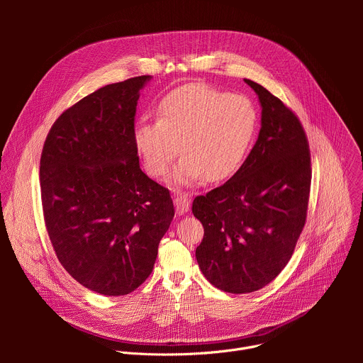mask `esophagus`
I'll return each instance as SVG.
<instances>
[{
    "instance_id": "obj_1",
    "label": "esophagus",
    "mask_w": 363,
    "mask_h": 363,
    "mask_svg": "<svg viewBox=\"0 0 363 363\" xmlns=\"http://www.w3.org/2000/svg\"><path fill=\"white\" fill-rule=\"evenodd\" d=\"M174 203H175V208H177V213L179 216L185 214L189 211V206H191V195H188L186 192H182V191H178L175 189L174 191Z\"/></svg>"
}]
</instances>
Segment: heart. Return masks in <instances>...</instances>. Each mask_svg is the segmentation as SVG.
I'll return each mask as SVG.
<instances>
[{
    "label": "heart",
    "mask_w": 363,
    "mask_h": 363,
    "mask_svg": "<svg viewBox=\"0 0 363 363\" xmlns=\"http://www.w3.org/2000/svg\"><path fill=\"white\" fill-rule=\"evenodd\" d=\"M157 115V121L135 126L136 152L146 172L160 178L181 147L174 181L184 185L205 175L214 182L233 177L247 158L258 122L247 96L205 84L172 90L160 101Z\"/></svg>",
    "instance_id": "1"
}]
</instances>
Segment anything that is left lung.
Returning <instances> with one entry per match:
<instances>
[{"mask_svg": "<svg viewBox=\"0 0 363 363\" xmlns=\"http://www.w3.org/2000/svg\"><path fill=\"white\" fill-rule=\"evenodd\" d=\"M262 129L241 168L194 199L203 227L198 266L217 289L241 294L263 289L286 267L307 217L312 162L306 132L291 109L255 82Z\"/></svg>", "mask_w": 363, "mask_h": 363, "instance_id": "1", "label": "left lung"}]
</instances>
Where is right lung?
Wrapping results in <instances>:
<instances>
[{"instance_id":"add662e5","label":"right lung","mask_w":363,"mask_h":363,"mask_svg":"<svg viewBox=\"0 0 363 363\" xmlns=\"http://www.w3.org/2000/svg\"><path fill=\"white\" fill-rule=\"evenodd\" d=\"M150 76L108 84L51 126L40 160L45 228L66 272L86 289L125 296L152 273L175 210L145 175L133 142L139 90Z\"/></svg>"}]
</instances>
